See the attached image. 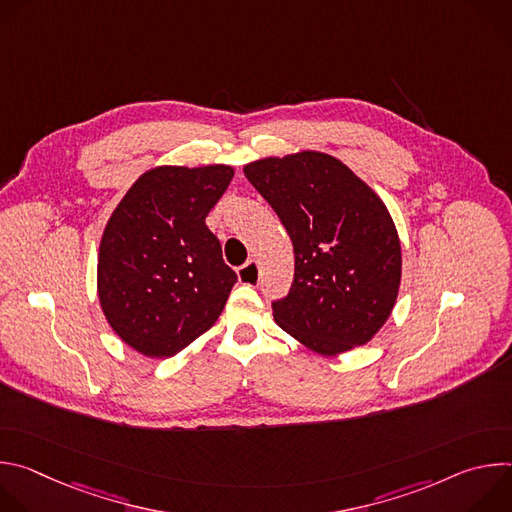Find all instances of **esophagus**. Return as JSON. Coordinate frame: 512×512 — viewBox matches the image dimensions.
<instances>
[{"mask_svg": "<svg viewBox=\"0 0 512 512\" xmlns=\"http://www.w3.org/2000/svg\"><path fill=\"white\" fill-rule=\"evenodd\" d=\"M239 279L241 283L255 285L259 283V263L257 261H247L245 265L239 267Z\"/></svg>", "mask_w": 512, "mask_h": 512, "instance_id": "34e87169", "label": "esophagus"}]
</instances>
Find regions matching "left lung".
I'll return each instance as SVG.
<instances>
[{"label":"left lung","instance_id":"obj_1","mask_svg":"<svg viewBox=\"0 0 512 512\" xmlns=\"http://www.w3.org/2000/svg\"><path fill=\"white\" fill-rule=\"evenodd\" d=\"M296 255L275 322L320 354L369 342L389 318L401 279V245L379 196L342 162L318 152L245 166Z\"/></svg>","mask_w":512,"mask_h":512}]
</instances>
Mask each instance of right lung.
<instances>
[{
  "label": "right lung",
  "instance_id": "right-lung-1",
  "mask_svg": "<svg viewBox=\"0 0 512 512\" xmlns=\"http://www.w3.org/2000/svg\"><path fill=\"white\" fill-rule=\"evenodd\" d=\"M233 168L145 172L111 214L99 249V300L111 328L141 354L166 358L221 316L237 273L204 218Z\"/></svg>",
  "mask_w": 512,
  "mask_h": 512
}]
</instances>
